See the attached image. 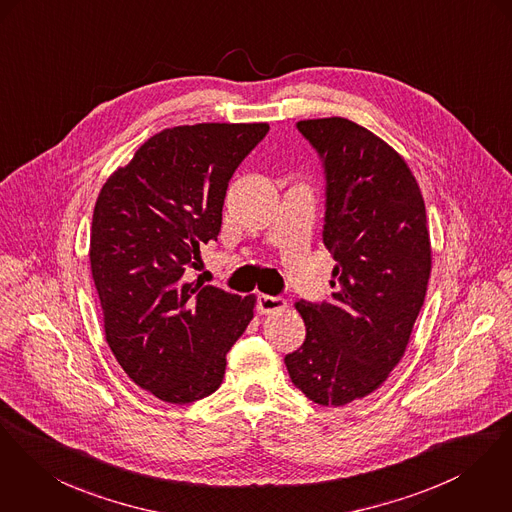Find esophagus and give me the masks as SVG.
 <instances>
[{
	"label": "esophagus",
	"mask_w": 512,
	"mask_h": 512,
	"mask_svg": "<svg viewBox=\"0 0 512 512\" xmlns=\"http://www.w3.org/2000/svg\"><path fill=\"white\" fill-rule=\"evenodd\" d=\"M282 310H286V300L269 296V294H259L257 296V312L259 314H278Z\"/></svg>",
	"instance_id": "1"
}]
</instances>
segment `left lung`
<instances>
[{
  "instance_id": "8db88e82",
  "label": "left lung",
  "mask_w": 512,
  "mask_h": 512,
  "mask_svg": "<svg viewBox=\"0 0 512 512\" xmlns=\"http://www.w3.org/2000/svg\"><path fill=\"white\" fill-rule=\"evenodd\" d=\"M323 159L331 304L296 302L306 341L284 356L292 384L341 407L378 390L403 358L433 267L425 200L407 161L349 118L300 120Z\"/></svg>"
}]
</instances>
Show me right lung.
Listing matches in <instances>:
<instances>
[{"label": "right lung", "mask_w": 512, "mask_h": 512, "mask_svg": "<svg viewBox=\"0 0 512 512\" xmlns=\"http://www.w3.org/2000/svg\"><path fill=\"white\" fill-rule=\"evenodd\" d=\"M267 122H202L146 140L103 185L89 263L105 337L142 390L167 403L214 394L226 354L253 319L257 298L187 282L200 245L216 241L237 165Z\"/></svg>", "instance_id": "add662e5"}]
</instances>
